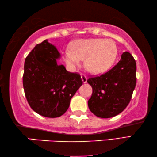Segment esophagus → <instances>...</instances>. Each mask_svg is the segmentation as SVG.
<instances>
[{"mask_svg": "<svg viewBox=\"0 0 157 157\" xmlns=\"http://www.w3.org/2000/svg\"><path fill=\"white\" fill-rule=\"evenodd\" d=\"M81 79L83 83H86L87 82V76L85 74H81Z\"/></svg>", "mask_w": 157, "mask_h": 157, "instance_id": "esophagus-1", "label": "esophagus"}]
</instances>
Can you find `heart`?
<instances>
[{"mask_svg":"<svg viewBox=\"0 0 157 157\" xmlns=\"http://www.w3.org/2000/svg\"><path fill=\"white\" fill-rule=\"evenodd\" d=\"M117 56V47L110 40L92 39L80 40L65 51L66 63L75 67L82 59L86 60V67L92 73L102 72L113 63Z\"/></svg>","mask_w":157,"mask_h":157,"instance_id":"1","label":"heart"}]
</instances>
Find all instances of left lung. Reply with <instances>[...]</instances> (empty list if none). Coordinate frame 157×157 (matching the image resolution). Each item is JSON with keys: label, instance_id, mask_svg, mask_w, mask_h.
I'll return each mask as SVG.
<instances>
[{"label": "left lung", "instance_id": "left-lung-1", "mask_svg": "<svg viewBox=\"0 0 157 157\" xmlns=\"http://www.w3.org/2000/svg\"><path fill=\"white\" fill-rule=\"evenodd\" d=\"M136 63L129 52L123 53L121 59L106 73L88 78L92 88L88 107L96 116L114 117L129 104L136 84Z\"/></svg>", "mask_w": 157, "mask_h": 157}]
</instances>
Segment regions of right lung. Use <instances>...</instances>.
Returning <instances> with one entry per match:
<instances>
[{"label":"right lung","mask_w":157,"mask_h":157,"mask_svg":"<svg viewBox=\"0 0 157 157\" xmlns=\"http://www.w3.org/2000/svg\"><path fill=\"white\" fill-rule=\"evenodd\" d=\"M60 53L46 40L25 58L23 86L28 104L37 113L58 117L67 110L70 99L83 84L78 73L58 65Z\"/></svg>","instance_id":"obj_1"}]
</instances>
